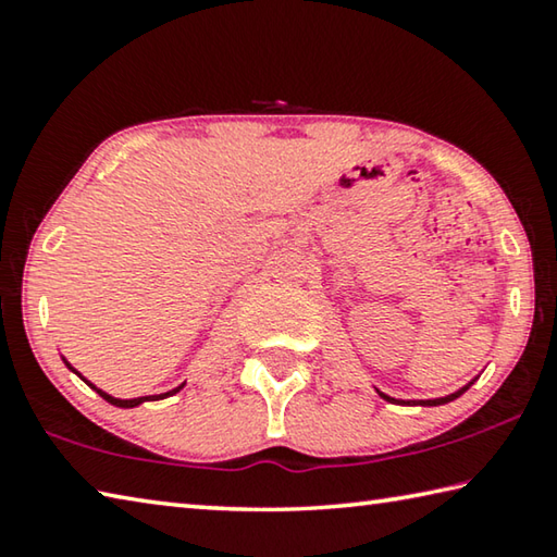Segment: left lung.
I'll return each mask as SVG.
<instances>
[{"label": "left lung", "instance_id": "left-lung-1", "mask_svg": "<svg viewBox=\"0 0 557 557\" xmlns=\"http://www.w3.org/2000/svg\"><path fill=\"white\" fill-rule=\"evenodd\" d=\"M472 386V382L470 384H467V386H462L460 388V392H455V394H450V396H443V398H428V401H416V404H421V406H443V404H450V401H455V398H460L465 392H467V388H470ZM379 396H382V398H386V401H392V404H401V401H396V398H392V396H386V394H382V392H379ZM408 404H411V401H408Z\"/></svg>", "mask_w": 557, "mask_h": 557}]
</instances>
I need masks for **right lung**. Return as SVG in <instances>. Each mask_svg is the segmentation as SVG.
Instances as JSON below:
<instances>
[{"instance_id": "obj_1", "label": "right lung", "mask_w": 557, "mask_h": 557, "mask_svg": "<svg viewBox=\"0 0 557 557\" xmlns=\"http://www.w3.org/2000/svg\"><path fill=\"white\" fill-rule=\"evenodd\" d=\"M63 362H65V367L67 369H71V372H75V369L71 367V364H67V359L63 357ZM77 374V372H75ZM77 376H81V374H77ZM83 379V376H81ZM83 382L87 384V386H90V388H95V392L97 394H100L102 398H104V401L107 404H112V406H116V408H134V406H141L144 401H159V398H165V396H173V394H178L181 392V388L185 386V384H181V386H175V388H171V392H165V394H159V396H139V398H114V396H110V394H104L102 392V388H97L95 384H90V382H87V379H83Z\"/></svg>"}]
</instances>
